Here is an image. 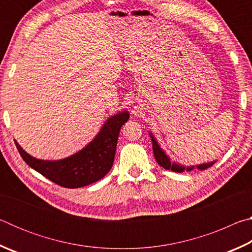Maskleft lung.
Returning <instances> with one entry per match:
<instances>
[{
  "mask_svg": "<svg viewBox=\"0 0 252 252\" xmlns=\"http://www.w3.org/2000/svg\"><path fill=\"white\" fill-rule=\"evenodd\" d=\"M150 136L152 139V148H153V153H155V158H156V160L158 162V164H160L162 168H164L165 170H171V171H174V172H183L185 170H187V171H191V170L194 168V167H187L186 168L181 164L176 163V162L170 161L169 157L165 155L164 151L162 150L159 144H158L157 140L155 139V136H153L151 133H150ZM213 163H215V161L209 162V163L199 164V165H197V169L204 170V169H207L209 167H211Z\"/></svg>",
  "mask_w": 252,
  "mask_h": 252,
  "instance_id": "obj_1",
  "label": "left lung"
}]
</instances>
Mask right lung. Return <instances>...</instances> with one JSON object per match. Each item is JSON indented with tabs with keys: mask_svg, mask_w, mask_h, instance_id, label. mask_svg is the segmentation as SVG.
<instances>
[{
	"mask_svg": "<svg viewBox=\"0 0 252 252\" xmlns=\"http://www.w3.org/2000/svg\"><path fill=\"white\" fill-rule=\"evenodd\" d=\"M129 112L111 117L101 131L82 150L65 159L48 161L35 159L25 152L15 141L22 159L32 169L64 188H81L103 178L112 168L116 156L118 136L121 126L129 119Z\"/></svg>",
	"mask_w": 252,
	"mask_h": 252,
	"instance_id": "add662e5",
	"label": "right lung"
}]
</instances>
